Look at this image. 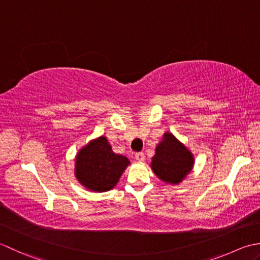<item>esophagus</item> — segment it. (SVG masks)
Returning a JSON list of instances; mask_svg holds the SVG:
<instances>
[{
  "instance_id": "34e87169",
  "label": "esophagus",
  "mask_w": 260,
  "mask_h": 260,
  "mask_svg": "<svg viewBox=\"0 0 260 260\" xmlns=\"http://www.w3.org/2000/svg\"><path fill=\"white\" fill-rule=\"evenodd\" d=\"M136 159L138 161H144L145 160V153L144 152H138L136 153Z\"/></svg>"
}]
</instances>
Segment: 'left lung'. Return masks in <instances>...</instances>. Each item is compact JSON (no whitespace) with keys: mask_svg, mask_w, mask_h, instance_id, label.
I'll return each mask as SVG.
<instances>
[{"mask_svg":"<svg viewBox=\"0 0 260 260\" xmlns=\"http://www.w3.org/2000/svg\"><path fill=\"white\" fill-rule=\"evenodd\" d=\"M193 165L192 152L172 134H164L151 159V169L156 176L162 182L176 185L186 177Z\"/></svg>","mask_w":260,"mask_h":260,"instance_id":"8db88e82","label":"left lung"}]
</instances>
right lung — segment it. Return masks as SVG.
I'll list each match as a JSON object with an SVG mask.
<instances>
[{"label": "right lung", "mask_w": 260, "mask_h": 260, "mask_svg": "<svg viewBox=\"0 0 260 260\" xmlns=\"http://www.w3.org/2000/svg\"><path fill=\"white\" fill-rule=\"evenodd\" d=\"M75 161L77 181L94 192L112 189L130 164L128 158L112 151V147L103 136L83 147Z\"/></svg>", "instance_id": "right-lung-1"}]
</instances>
